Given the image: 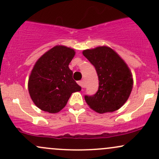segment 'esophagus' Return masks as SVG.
Listing matches in <instances>:
<instances>
[{"label": "esophagus", "instance_id": "1", "mask_svg": "<svg viewBox=\"0 0 159 159\" xmlns=\"http://www.w3.org/2000/svg\"><path fill=\"white\" fill-rule=\"evenodd\" d=\"M78 84L81 86V87H85V84H84V80H82V81H78Z\"/></svg>", "mask_w": 159, "mask_h": 159}]
</instances>
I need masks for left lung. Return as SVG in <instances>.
<instances>
[{
    "label": "left lung",
    "mask_w": 159,
    "mask_h": 159,
    "mask_svg": "<svg viewBox=\"0 0 159 159\" xmlns=\"http://www.w3.org/2000/svg\"><path fill=\"white\" fill-rule=\"evenodd\" d=\"M83 55L94 66L98 77V90L85 101L98 114L118 110L126 102L133 87L131 69L114 50L106 45L86 49Z\"/></svg>",
    "instance_id": "8db88e82"
}]
</instances>
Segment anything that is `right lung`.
<instances>
[{
    "label": "right lung",
    "instance_id": "1",
    "mask_svg": "<svg viewBox=\"0 0 159 159\" xmlns=\"http://www.w3.org/2000/svg\"><path fill=\"white\" fill-rule=\"evenodd\" d=\"M75 54L74 48L57 45L34 64L27 87L32 101L42 111L58 113L66 106L72 93L81 90L69 68Z\"/></svg>",
    "mask_w": 159,
    "mask_h": 159
}]
</instances>
